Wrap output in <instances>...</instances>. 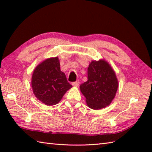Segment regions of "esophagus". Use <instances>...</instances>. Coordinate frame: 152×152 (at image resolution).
<instances>
[{"label":"esophagus","mask_w":152,"mask_h":152,"mask_svg":"<svg viewBox=\"0 0 152 152\" xmlns=\"http://www.w3.org/2000/svg\"><path fill=\"white\" fill-rule=\"evenodd\" d=\"M79 80H77V81H76V82H72V85L74 86H78V85H79Z\"/></svg>","instance_id":"34e87169"}]
</instances>
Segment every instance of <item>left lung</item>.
<instances>
[{
	"mask_svg": "<svg viewBox=\"0 0 152 152\" xmlns=\"http://www.w3.org/2000/svg\"><path fill=\"white\" fill-rule=\"evenodd\" d=\"M80 88L91 109H102L115 98L118 88L117 78L106 61H92L88 68V80L80 84Z\"/></svg>",
	"mask_w": 152,
	"mask_h": 152,
	"instance_id": "1",
	"label": "left lung"
}]
</instances>
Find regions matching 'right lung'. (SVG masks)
Here are the masks:
<instances>
[{
    "instance_id": "add662e5",
    "label": "right lung",
    "mask_w": 152,
    "mask_h": 152,
    "mask_svg": "<svg viewBox=\"0 0 152 152\" xmlns=\"http://www.w3.org/2000/svg\"><path fill=\"white\" fill-rule=\"evenodd\" d=\"M60 66L58 58H51L39 64L33 71L31 80L33 93L46 105L58 103L72 87Z\"/></svg>"
}]
</instances>
